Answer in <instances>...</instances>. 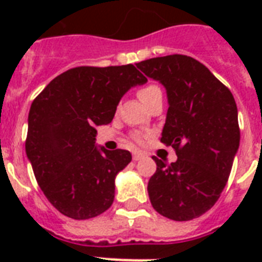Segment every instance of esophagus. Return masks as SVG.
<instances>
[{
  "label": "esophagus",
  "instance_id": "34e87169",
  "mask_svg": "<svg viewBox=\"0 0 262 262\" xmlns=\"http://www.w3.org/2000/svg\"><path fill=\"white\" fill-rule=\"evenodd\" d=\"M144 156H145V155H144L141 151L133 152V160H135V162H137V160H140V159H143Z\"/></svg>",
  "mask_w": 262,
  "mask_h": 262
}]
</instances>
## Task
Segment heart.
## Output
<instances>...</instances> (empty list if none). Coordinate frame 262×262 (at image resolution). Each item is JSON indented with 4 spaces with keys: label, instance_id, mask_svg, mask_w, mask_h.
Returning <instances> with one entry per match:
<instances>
[{
    "label": "heart",
    "instance_id": "heart-1",
    "mask_svg": "<svg viewBox=\"0 0 262 262\" xmlns=\"http://www.w3.org/2000/svg\"><path fill=\"white\" fill-rule=\"evenodd\" d=\"M156 94H162V90H160L158 85H155V84H149V85H145L144 88H141V90L137 92V95H139L140 100L143 103H145L148 100V99H151L154 95ZM137 140H143V136H137Z\"/></svg>",
    "mask_w": 262,
    "mask_h": 262
}]
</instances>
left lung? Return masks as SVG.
Returning <instances> with one entry per match:
<instances>
[{"mask_svg":"<svg viewBox=\"0 0 262 262\" xmlns=\"http://www.w3.org/2000/svg\"><path fill=\"white\" fill-rule=\"evenodd\" d=\"M136 67L166 88L168 110L160 141L178 156L171 164L154 156L156 172L148 182L152 207L177 222L195 219L219 200L239 148L235 99L187 55L145 59Z\"/></svg>","mask_w":262,"mask_h":262,"instance_id":"obj_1","label":"left lung"}]
</instances>
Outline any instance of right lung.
I'll return each mask as SVG.
<instances>
[{
    "label": "right lung",
    "instance_id": "right-lung-1",
    "mask_svg": "<svg viewBox=\"0 0 262 262\" xmlns=\"http://www.w3.org/2000/svg\"><path fill=\"white\" fill-rule=\"evenodd\" d=\"M147 77L132 63L63 72L35 98L28 114L27 158L51 205L76 220L111 207L115 177L130 163L125 149L96 147V126L114 118L119 100Z\"/></svg>",
    "mask_w": 262,
    "mask_h": 262
}]
</instances>
